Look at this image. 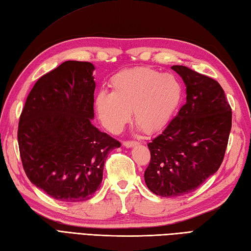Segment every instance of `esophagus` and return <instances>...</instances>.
Segmentation results:
<instances>
[{"label":"esophagus","mask_w":251,"mask_h":251,"mask_svg":"<svg viewBox=\"0 0 251 251\" xmlns=\"http://www.w3.org/2000/svg\"><path fill=\"white\" fill-rule=\"evenodd\" d=\"M138 142L137 141H124L123 142V145L125 148H131L133 147V145H137Z\"/></svg>","instance_id":"obj_1"}]
</instances>
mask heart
<instances>
[{"label":"heart","instance_id":"b5f03b06","mask_svg":"<svg viewBox=\"0 0 251 251\" xmlns=\"http://www.w3.org/2000/svg\"><path fill=\"white\" fill-rule=\"evenodd\" d=\"M112 92L100 91L95 109L101 124L112 133L120 132L130 119L139 128L153 133L170 123L183 98V85L176 75L151 67L119 72L111 79Z\"/></svg>","mask_w":251,"mask_h":251}]
</instances>
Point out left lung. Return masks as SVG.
<instances>
[{"instance_id": "8db88e82", "label": "left lung", "mask_w": 251, "mask_h": 251, "mask_svg": "<svg viewBox=\"0 0 251 251\" xmlns=\"http://www.w3.org/2000/svg\"><path fill=\"white\" fill-rule=\"evenodd\" d=\"M171 68L186 85V103L149 142L144 172L148 188L164 198L190 194L217 172L232 126L231 107L216 80L186 66Z\"/></svg>"}]
</instances>
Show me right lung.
I'll use <instances>...</instances> for the list:
<instances>
[{
    "label": "right lung",
    "instance_id": "obj_1",
    "mask_svg": "<svg viewBox=\"0 0 251 251\" xmlns=\"http://www.w3.org/2000/svg\"><path fill=\"white\" fill-rule=\"evenodd\" d=\"M94 69L90 62L66 61L44 75L19 120L18 143L27 178L62 202L94 196L108 154L121 147L92 124Z\"/></svg>",
    "mask_w": 251,
    "mask_h": 251
}]
</instances>
